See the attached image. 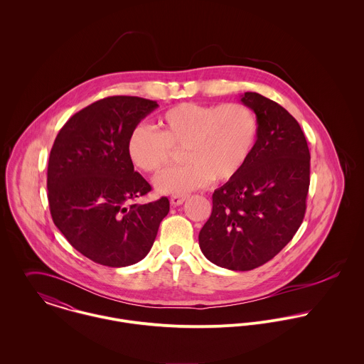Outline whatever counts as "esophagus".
I'll list each match as a JSON object with an SVG mask.
<instances>
[{
    "label": "esophagus",
    "instance_id": "1",
    "mask_svg": "<svg viewBox=\"0 0 364 364\" xmlns=\"http://www.w3.org/2000/svg\"><path fill=\"white\" fill-rule=\"evenodd\" d=\"M185 200H186V196H183V195H173V196H171V199H169V202H171L172 206H181V205H183Z\"/></svg>",
    "mask_w": 364,
    "mask_h": 364
}]
</instances>
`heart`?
<instances>
[{
  "mask_svg": "<svg viewBox=\"0 0 364 364\" xmlns=\"http://www.w3.org/2000/svg\"><path fill=\"white\" fill-rule=\"evenodd\" d=\"M158 133L139 124L132 129L126 153L143 172L156 173L182 150L186 161L156 179L158 192L185 195L208 182L237 176L254 151L258 119L244 104L186 102L169 107L156 119Z\"/></svg>",
  "mask_w": 364,
  "mask_h": 364,
  "instance_id": "obj_1",
  "label": "heart"
}]
</instances>
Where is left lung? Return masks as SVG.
<instances>
[{
  "mask_svg": "<svg viewBox=\"0 0 364 364\" xmlns=\"http://www.w3.org/2000/svg\"><path fill=\"white\" fill-rule=\"evenodd\" d=\"M241 102L257 114V143L242 171L214 191L199 245L214 264L245 272L276 257L301 225L311 156L283 106L257 92H245Z\"/></svg>",
  "mask_w": 364,
  "mask_h": 364,
  "instance_id": "8db88e82",
  "label": "left lung"
}]
</instances>
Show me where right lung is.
I'll return each mask as SVG.
<instances>
[{"label":"right lung","mask_w":364,"mask_h":364,"mask_svg":"<svg viewBox=\"0 0 364 364\" xmlns=\"http://www.w3.org/2000/svg\"><path fill=\"white\" fill-rule=\"evenodd\" d=\"M156 107L139 97L104 98L71 116L54 140L48 166L53 221L80 254L100 264L144 259L169 211L166 198L133 203L151 186L126 153L132 129Z\"/></svg>","instance_id":"1"}]
</instances>
